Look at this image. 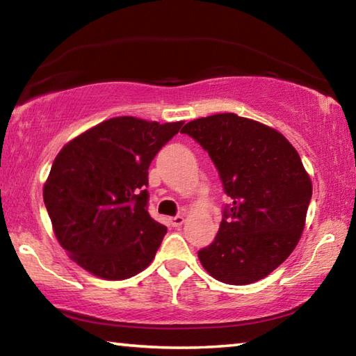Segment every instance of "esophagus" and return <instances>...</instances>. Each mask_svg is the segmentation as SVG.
<instances>
[{"mask_svg":"<svg viewBox=\"0 0 356 356\" xmlns=\"http://www.w3.org/2000/svg\"><path fill=\"white\" fill-rule=\"evenodd\" d=\"M184 221H185V218H184L182 215L172 216V218L170 220V222H171V225H172L174 227H179V226H182V225H184Z\"/></svg>","mask_w":356,"mask_h":356,"instance_id":"obj_1","label":"esophagus"}]
</instances>
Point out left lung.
<instances>
[{
    "instance_id": "1",
    "label": "left lung",
    "mask_w": 356,
    "mask_h": 356,
    "mask_svg": "<svg viewBox=\"0 0 356 356\" xmlns=\"http://www.w3.org/2000/svg\"><path fill=\"white\" fill-rule=\"evenodd\" d=\"M182 134L209 154L232 201L213 242L197 251L202 267L234 286L265 278L305 227L312 185L298 152L280 131L234 113L191 120Z\"/></svg>"
}]
</instances>
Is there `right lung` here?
Returning a JSON list of instances; mask_svg holds the SVG:
<instances>
[{
    "instance_id": "add662e5",
    "label": "right lung",
    "mask_w": 356,
    "mask_h": 356,
    "mask_svg": "<svg viewBox=\"0 0 356 356\" xmlns=\"http://www.w3.org/2000/svg\"><path fill=\"white\" fill-rule=\"evenodd\" d=\"M182 125L113 118L56 155L44 202L58 242L89 273L127 280L152 262L166 226L147 212L149 166Z\"/></svg>"
}]
</instances>
